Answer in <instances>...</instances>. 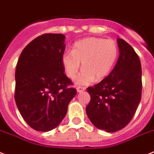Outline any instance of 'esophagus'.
<instances>
[{"mask_svg": "<svg viewBox=\"0 0 154 154\" xmlns=\"http://www.w3.org/2000/svg\"><path fill=\"white\" fill-rule=\"evenodd\" d=\"M85 90H86V88H85V87H82V86H77V88H76V91H77L78 93L82 92V91H84Z\"/></svg>", "mask_w": 154, "mask_h": 154, "instance_id": "esophagus-1", "label": "esophagus"}]
</instances>
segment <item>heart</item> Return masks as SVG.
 Returning a JSON list of instances; mask_svg holds the SVG:
<instances>
[{
    "instance_id": "1",
    "label": "heart",
    "mask_w": 154,
    "mask_h": 154,
    "mask_svg": "<svg viewBox=\"0 0 154 154\" xmlns=\"http://www.w3.org/2000/svg\"><path fill=\"white\" fill-rule=\"evenodd\" d=\"M118 55V45L113 40L91 37L75 43L72 52H64L61 63L67 76L73 78L82 63L83 69L76 76L75 82L79 85H88L94 79L100 80L109 75Z\"/></svg>"
}]
</instances>
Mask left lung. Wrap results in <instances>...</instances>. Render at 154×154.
I'll return each instance as SVG.
<instances>
[{
    "label": "left lung",
    "mask_w": 154,
    "mask_h": 154,
    "mask_svg": "<svg viewBox=\"0 0 154 154\" xmlns=\"http://www.w3.org/2000/svg\"><path fill=\"white\" fill-rule=\"evenodd\" d=\"M119 58L110 74L88 87L91 101L86 112L98 129L116 132L128 125L142 96V67L139 57L128 42L117 38Z\"/></svg>",
    "instance_id": "1"
}]
</instances>
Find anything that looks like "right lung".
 <instances>
[{
    "instance_id": "obj_1",
    "label": "right lung",
    "mask_w": 154,
    "mask_h": 154,
    "mask_svg": "<svg viewBox=\"0 0 154 154\" xmlns=\"http://www.w3.org/2000/svg\"><path fill=\"white\" fill-rule=\"evenodd\" d=\"M64 41L62 34L38 37L24 48L16 65V105L26 124L38 131L57 128L77 94L68 88L72 82L61 63Z\"/></svg>"
}]
</instances>
